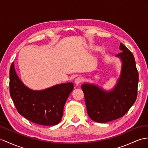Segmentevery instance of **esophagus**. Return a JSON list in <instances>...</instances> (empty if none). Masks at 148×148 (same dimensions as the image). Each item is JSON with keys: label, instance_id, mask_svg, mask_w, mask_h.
Wrapping results in <instances>:
<instances>
[{"label": "esophagus", "instance_id": "obj_1", "mask_svg": "<svg viewBox=\"0 0 148 148\" xmlns=\"http://www.w3.org/2000/svg\"><path fill=\"white\" fill-rule=\"evenodd\" d=\"M83 81V78L82 77H78L75 80V84H76V85H79Z\"/></svg>", "mask_w": 148, "mask_h": 148}]
</instances>
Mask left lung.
Here are the masks:
<instances>
[{"label": "left lung", "instance_id": "obj_1", "mask_svg": "<svg viewBox=\"0 0 148 148\" xmlns=\"http://www.w3.org/2000/svg\"><path fill=\"white\" fill-rule=\"evenodd\" d=\"M119 48L121 52L116 56L122 61L121 73L113 90L106 92L93 84L82 85L88 116L97 122L104 123L124 116L137 98L139 75L134 57L121 42Z\"/></svg>", "mask_w": 148, "mask_h": 148}]
</instances>
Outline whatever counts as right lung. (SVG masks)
Returning a JSON list of instances; mask_svg holds the SVG:
<instances>
[{"instance_id": "add662e5", "label": "right lung", "mask_w": 148, "mask_h": 148, "mask_svg": "<svg viewBox=\"0 0 148 148\" xmlns=\"http://www.w3.org/2000/svg\"><path fill=\"white\" fill-rule=\"evenodd\" d=\"M10 95L21 116L35 124L56 125L62 119L63 108L73 90L72 83L56 85L42 90H32L17 77L14 62L10 68Z\"/></svg>"}]
</instances>
